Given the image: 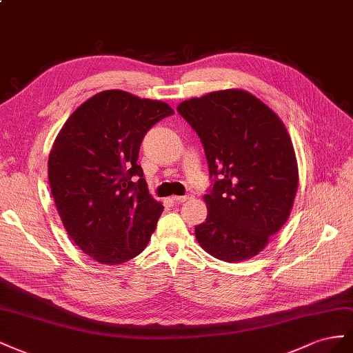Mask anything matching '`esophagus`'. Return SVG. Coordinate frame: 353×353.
<instances>
[{
  "instance_id": "obj_1",
  "label": "esophagus",
  "mask_w": 353,
  "mask_h": 353,
  "mask_svg": "<svg viewBox=\"0 0 353 353\" xmlns=\"http://www.w3.org/2000/svg\"><path fill=\"white\" fill-rule=\"evenodd\" d=\"M190 198V195H182V196H173V203H176V204H182V203H186V201H189Z\"/></svg>"
}]
</instances>
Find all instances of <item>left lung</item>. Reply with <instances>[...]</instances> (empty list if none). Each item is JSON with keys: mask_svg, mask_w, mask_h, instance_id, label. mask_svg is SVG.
<instances>
[{"mask_svg": "<svg viewBox=\"0 0 353 353\" xmlns=\"http://www.w3.org/2000/svg\"><path fill=\"white\" fill-rule=\"evenodd\" d=\"M177 112L204 146L208 214L195 226L199 245L235 263L259 254L287 221L299 170L293 143L274 110L244 90L185 100Z\"/></svg>", "mask_w": 353, "mask_h": 353, "instance_id": "1", "label": "left lung"}]
</instances>
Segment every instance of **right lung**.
<instances>
[{
  "label": "right lung",
  "mask_w": 353,
  "mask_h": 353,
  "mask_svg": "<svg viewBox=\"0 0 353 353\" xmlns=\"http://www.w3.org/2000/svg\"><path fill=\"white\" fill-rule=\"evenodd\" d=\"M174 110L121 90L90 97L69 117L48 157V182L63 226L87 256L119 265L142 253L163 204L137 164L150 127Z\"/></svg>",
  "instance_id": "1"
}]
</instances>
